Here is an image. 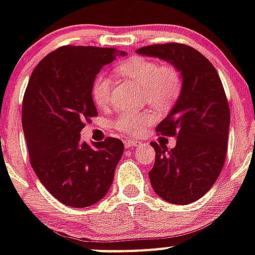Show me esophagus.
Instances as JSON below:
<instances>
[{
    "label": "esophagus",
    "instance_id": "obj_1",
    "mask_svg": "<svg viewBox=\"0 0 255 255\" xmlns=\"http://www.w3.org/2000/svg\"><path fill=\"white\" fill-rule=\"evenodd\" d=\"M137 144H139L137 140H128V139L124 140V145H126V148L135 147V145H137Z\"/></svg>",
    "mask_w": 255,
    "mask_h": 255
}]
</instances>
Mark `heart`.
<instances>
[{"mask_svg":"<svg viewBox=\"0 0 255 255\" xmlns=\"http://www.w3.org/2000/svg\"><path fill=\"white\" fill-rule=\"evenodd\" d=\"M119 77L131 81L143 88V99L160 111L169 110L182 92L184 79L181 71L173 65H157L143 57L129 58L115 66ZM94 103L99 108L110 107L112 99L111 78L99 74L91 87ZM155 120V114L149 110L124 112L114 120V128L128 136L140 135L143 129Z\"/></svg>","mask_w":255,"mask_h":255,"instance_id":"1","label":"heart"}]
</instances>
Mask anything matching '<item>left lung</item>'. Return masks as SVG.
I'll list each match as a JSON object with an SVG mask.
<instances>
[{"label": "left lung", "mask_w": 255, "mask_h": 255, "mask_svg": "<svg viewBox=\"0 0 255 255\" xmlns=\"http://www.w3.org/2000/svg\"><path fill=\"white\" fill-rule=\"evenodd\" d=\"M137 53L170 62L182 74L181 95L156 127L157 133L177 137L176 147L167 151L152 141L156 157L148 174L157 196L186 205L213 186L225 164L230 124L225 90L209 59L190 46L156 43Z\"/></svg>", "instance_id": "1"}]
</instances>
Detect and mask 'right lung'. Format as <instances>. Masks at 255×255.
Masks as SVG:
<instances>
[{"label":"right lung","mask_w":255,"mask_h":255,"mask_svg":"<svg viewBox=\"0 0 255 255\" xmlns=\"http://www.w3.org/2000/svg\"><path fill=\"white\" fill-rule=\"evenodd\" d=\"M118 54L111 47L62 46L35 66L23 95L30 164L46 189L71 208L94 205L107 194L123 155L124 144L116 137L94 147L81 141L85 124L98 116L92 82Z\"/></svg>","instance_id":"1"}]
</instances>
